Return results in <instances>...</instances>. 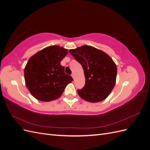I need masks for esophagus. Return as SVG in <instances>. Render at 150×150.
<instances>
[{"label":"esophagus","mask_w":150,"mask_h":150,"mask_svg":"<svg viewBox=\"0 0 150 150\" xmlns=\"http://www.w3.org/2000/svg\"><path fill=\"white\" fill-rule=\"evenodd\" d=\"M71 76L72 77V78H73V79H74V73H72V74H71Z\"/></svg>","instance_id":"esophagus-1"}]
</instances>
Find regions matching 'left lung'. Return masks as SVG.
<instances>
[{
	"label": "left lung",
	"mask_w": 150,
	"mask_h": 150,
	"mask_svg": "<svg viewBox=\"0 0 150 150\" xmlns=\"http://www.w3.org/2000/svg\"><path fill=\"white\" fill-rule=\"evenodd\" d=\"M69 52L84 70L86 83L82 89L78 90L79 96L91 103L106 99L116 80L117 66L112 58L101 50L87 45L70 49Z\"/></svg>",
	"instance_id": "obj_1"
}]
</instances>
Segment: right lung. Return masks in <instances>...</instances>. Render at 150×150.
<instances>
[{"label":"right lung","mask_w":150,"mask_h":150,"mask_svg":"<svg viewBox=\"0 0 150 150\" xmlns=\"http://www.w3.org/2000/svg\"><path fill=\"white\" fill-rule=\"evenodd\" d=\"M67 53L64 47L51 46L29 58L24 68V79L27 88L35 99L44 102L55 100L73 81L61 65Z\"/></svg>","instance_id":"obj_1"}]
</instances>
